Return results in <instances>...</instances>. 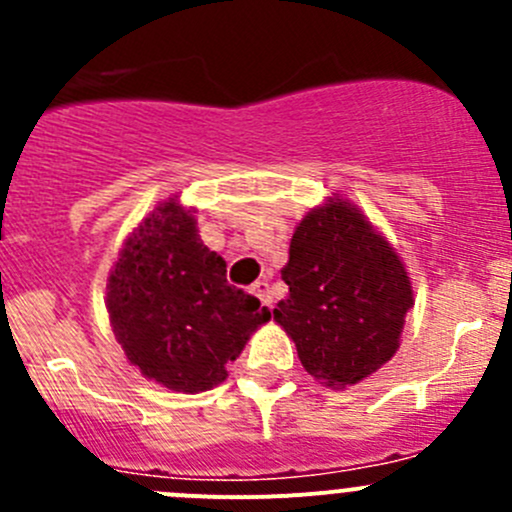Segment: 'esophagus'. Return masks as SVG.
<instances>
[{"label": "esophagus", "instance_id": "esophagus-1", "mask_svg": "<svg viewBox=\"0 0 512 512\" xmlns=\"http://www.w3.org/2000/svg\"><path fill=\"white\" fill-rule=\"evenodd\" d=\"M250 292L260 299L262 307L272 309V294H270V287H267V282H255V285L250 287Z\"/></svg>", "mask_w": 512, "mask_h": 512}]
</instances>
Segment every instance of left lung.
<instances>
[{
	"instance_id": "8db88e82",
	"label": "left lung",
	"mask_w": 512,
	"mask_h": 512,
	"mask_svg": "<svg viewBox=\"0 0 512 512\" xmlns=\"http://www.w3.org/2000/svg\"><path fill=\"white\" fill-rule=\"evenodd\" d=\"M282 280L289 294L272 314L319 384L354 386L399 352L411 277L352 200L334 193L299 220Z\"/></svg>"
}]
</instances>
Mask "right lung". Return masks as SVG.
I'll list each match as a JSON object with an SVG mask.
<instances>
[{
	"label": "right lung",
	"mask_w": 512,
	"mask_h": 512,
	"mask_svg": "<svg viewBox=\"0 0 512 512\" xmlns=\"http://www.w3.org/2000/svg\"><path fill=\"white\" fill-rule=\"evenodd\" d=\"M106 309L126 359L170 391L198 394L270 322L260 299L227 285L225 260L198 235L178 195L133 227L108 272Z\"/></svg>",
	"instance_id": "add662e5"
}]
</instances>
